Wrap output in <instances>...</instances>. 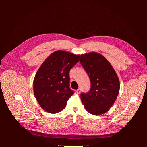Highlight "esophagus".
Instances as JSON below:
<instances>
[{"label":"esophagus","instance_id":"1","mask_svg":"<svg viewBox=\"0 0 147 147\" xmlns=\"http://www.w3.org/2000/svg\"><path fill=\"white\" fill-rule=\"evenodd\" d=\"M76 92H77V94H80V93L81 92V90H80V89H78V90L76 91Z\"/></svg>","mask_w":147,"mask_h":147}]
</instances>
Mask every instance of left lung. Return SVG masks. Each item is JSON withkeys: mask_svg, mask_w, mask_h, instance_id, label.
Here are the masks:
<instances>
[{"mask_svg": "<svg viewBox=\"0 0 147 147\" xmlns=\"http://www.w3.org/2000/svg\"><path fill=\"white\" fill-rule=\"evenodd\" d=\"M80 63L91 83L90 91L80 95L84 107L92 115L104 114L112 107L118 95L120 84L118 75L100 53L93 51L82 54Z\"/></svg>", "mask_w": 147, "mask_h": 147, "instance_id": "1", "label": "left lung"}]
</instances>
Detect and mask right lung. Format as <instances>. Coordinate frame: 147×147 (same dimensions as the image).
I'll list each match as a JSON object with an SVG mask.
<instances>
[{"instance_id": "obj_1", "label": "right lung", "mask_w": 147, "mask_h": 147, "mask_svg": "<svg viewBox=\"0 0 147 147\" xmlns=\"http://www.w3.org/2000/svg\"><path fill=\"white\" fill-rule=\"evenodd\" d=\"M80 55L57 50L44 61L35 75L34 94L41 107L50 113L64 110L74 94L69 88V71L80 61Z\"/></svg>"}]
</instances>
